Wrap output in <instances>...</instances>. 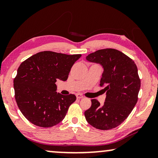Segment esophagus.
I'll return each mask as SVG.
<instances>
[{"label": "esophagus", "instance_id": "esophagus-1", "mask_svg": "<svg viewBox=\"0 0 158 158\" xmlns=\"http://www.w3.org/2000/svg\"><path fill=\"white\" fill-rule=\"evenodd\" d=\"M76 97H77V98L81 99V98H83V96L82 94H76Z\"/></svg>", "mask_w": 158, "mask_h": 158}]
</instances>
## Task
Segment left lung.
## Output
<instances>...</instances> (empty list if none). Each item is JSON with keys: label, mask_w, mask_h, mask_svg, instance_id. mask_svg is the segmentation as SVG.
Masks as SVG:
<instances>
[{"label": "left lung", "mask_w": 158, "mask_h": 158, "mask_svg": "<svg viewBox=\"0 0 158 158\" xmlns=\"http://www.w3.org/2000/svg\"><path fill=\"white\" fill-rule=\"evenodd\" d=\"M86 60L104 68L100 85L106 92L103 105L91 99V106L85 111L86 120L101 130L116 128L128 117L137 102L141 81L137 65L125 54L111 48L90 53Z\"/></svg>", "instance_id": "1"}]
</instances>
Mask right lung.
Segmentation results:
<instances>
[{"label": "right lung", "mask_w": 158, "mask_h": 158, "mask_svg": "<svg viewBox=\"0 0 158 158\" xmlns=\"http://www.w3.org/2000/svg\"><path fill=\"white\" fill-rule=\"evenodd\" d=\"M81 57V54L44 51L20 64L14 80L15 99L28 121L40 127H52L62 122L76 96L57 93L55 83L57 79H68L71 68Z\"/></svg>", "instance_id": "right-lung-1"}]
</instances>
